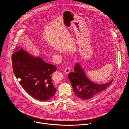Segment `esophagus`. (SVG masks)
I'll list each match as a JSON object with an SVG mask.
<instances>
[{"label": "esophagus", "instance_id": "obj_1", "mask_svg": "<svg viewBox=\"0 0 129 129\" xmlns=\"http://www.w3.org/2000/svg\"><path fill=\"white\" fill-rule=\"evenodd\" d=\"M70 68L69 67H67L64 70V72L66 73V74H68V73L70 72Z\"/></svg>", "mask_w": 129, "mask_h": 129}]
</instances>
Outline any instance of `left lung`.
<instances>
[{"instance_id":"8db88e82","label":"left lung","mask_w":129,"mask_h":129,"mask_svg":"<svg viewBox=\"0 0 129 129\" xmlns=\"http://www.w3.org/2000/svg\"><path fill=\"white\" fill-rule=\"evenodd\" d=\"M74 71L69 73L68 78L75 95L82 100H88L98 94L108 87L113 81L112 79L109 82L103 84L93 83L86 76L83 68L78 63L76 64Z\"/></svg>"}]
</instances>
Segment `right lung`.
<instances>
[{
  "mask_svg": "<svg viewBox=\"0 0 129 129\" xmlns=\"http://www.w3.org/2000/svg\"><path fill=\"white\" fill-rule=\"evenodd\" d=\"M17 47L12 56L13 70L16 78L26 92L40 101L50 99L57 89L51 81L52 73L57 70L56 66L35 57Z\"/></svg>",
  "mask_w": 129,
  "mask_h": 129,
  "instance_id": "add662e5",
  "label": "right lung"
}]
</instances>
